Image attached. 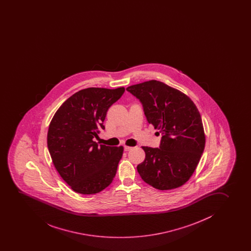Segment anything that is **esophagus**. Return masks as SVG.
I'll list each match as a JSON object with an SVG mask.
<instances>
[{
	"label": "esophagus",
	"instance_id": "obj_1",
	"mask_svg": "<svg viewBox=\"0 0 251 251\" xmlns=\"http://www.w3.org/2000/svg\"><path fill=\"white\" fill-rule=\"evenodd\" d=\"M132 149H133L132 147H128V146H125V147H124V150H125V151H129V150H131Z\"/></svg>",
	"mask_w": 251,
	"mask_h": 251
}]
</instances>
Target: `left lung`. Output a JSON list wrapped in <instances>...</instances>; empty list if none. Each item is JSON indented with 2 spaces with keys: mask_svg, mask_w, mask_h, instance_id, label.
Instances as JSON below:
<instances>
[{
  "mask_svg": "<svg viewBox=\"0 0 251 251\" xmlns=\"http://www.w3.org/2000/svg\"><path fill=\"white\" fill-rule=\"evenodd\" d=\"M126 90L140 99L148 123L162 135L160 149L142 147L146 157L137 166L139 175L156 189L178 188L189 180L204 149L199 109L185 93L157 80Z\"/></svg>",
  "mask_w": 251,
  "mask_h": 251,
  "instance_id": "left-lung-1",
  "label": "left lung"
}]
</instances>
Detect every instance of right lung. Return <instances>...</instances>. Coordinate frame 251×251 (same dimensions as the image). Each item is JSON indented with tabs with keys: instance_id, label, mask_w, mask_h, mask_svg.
<instances>
[{
	"instance_id": "right-lung-1",
	"label": "right lung",
	"mask_w": 251,
	"mask_h": 251,
	"mask_svg": "<svg viewBox=\"0 0 251 251\" xmlns=\"http://www.w3.org/2000/svg\"><path fill=\"white\" fill-rule=\"evenodd\" d=\"M124 91V87L81 90L63 102L51 119L48 150L56 170L76 193H100L116 176L124 147L98 146L93 138L105 128L107 111Z\"/></svg>"
}]
</instances>
